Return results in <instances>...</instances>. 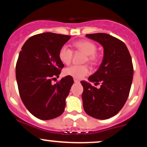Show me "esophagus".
Instances as JSON below:
<instances>
[{
  "label": "esophagus",
  "mask_w": 147,
  "mask_h": 147,
  "mask_svg": "<svg viewBox=\"0 0 147 147\" xmlns=\"http://www.w3.org/2000/svg\"><path fill=\"white\" fill-rule=\"evenodd\" d=\"M74 82H75V83H79V81L78 80V79H74Z\"/></svg>",
  "instance_id": "1"
}]
</instances>
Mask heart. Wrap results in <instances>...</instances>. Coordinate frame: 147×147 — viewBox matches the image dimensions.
Here are the masks:
<instances>
[{
    "label": "heart",
    "mask_w": 147,
    "mask_h": 147,
    "mask_svg": "<svg viewBox=\"0 0 147 147\" xmlns=\"http://www.w3.org/2000/svg\"><path fill=\"white\" fill-rule=\"evenodd\" d=\"M74 47L86 55L85 61H87L90 63H95L98 60V57L96 54L97 46L92 42L87 40L79 41L74 43ZM59 58L63 63L69 64L72 58V51L67 46L63 45L59 52ZM64 73L65 75L80 79L89 73V69L86 65H71L65 69Z\"/></svg>",
    "instance_id": "obj_1"
}]
</instances>
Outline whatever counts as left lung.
I'll list each match as a JSON object with an SVG mask.
<instances>
[{
    "label": "left lung",
    "mask_w": 147,
    "mask_h": 147,
    "mask_svg": "<svg viewBox=\"0 0 147 147\" xmlns=\"http://www.w3.org/2000/svg\"><path fill=\"white\" fill-rule=\"evenodd\" d=\"M104 48V58L98 70L88 77L90 82L82 81L83 106L91 117L106 119L113 117L122 109L127 100L133 76V66L125 43L105 33L86 34Z\"/></svg>",
    "instance_id": "1"
}]
</instances>
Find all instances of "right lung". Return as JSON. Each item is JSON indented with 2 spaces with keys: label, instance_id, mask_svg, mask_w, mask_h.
I'll use <instances>...</instances> for the list:
<instances>
[{
  "label": "right lung",
  "instance_id": "add662e5",
  "mask_svg": "<svg viewBox=\"0 0 147 147\" xmlns=\"http://www.w3.org/2000/svg\"><path fill=\"white\" fill-rule=\"evenodd\" d=\"M70 36L52 32L36 34L25 41L18 55L16 77L21 100L40 119L59 117L65 109L73 79L66 76L55 84L52 81L64 67L59 52Z\"/></svg>",
  "mask_w": 147,
  "mask_h": 147
}]
</instances>
